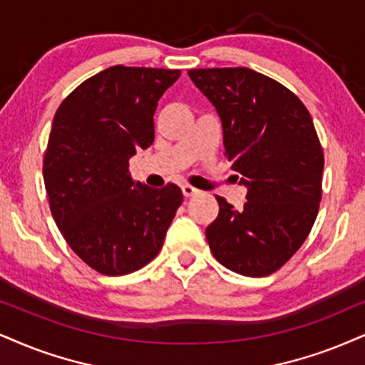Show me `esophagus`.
<instances>
[{"instance_id": "esophagus-1", "label": "esophagus", "mask_w": 365, "mask_h": 365, "mask_svg": "<svg viewBox=\"0 0 365 365\" xmlns=\"http://www.w3.org/2000/svg\"><path fill=\"white\" fill-rule=\"evenodd\" d=\"M197 191L196 187H192V186H190V184H182V195L186 196V197H191V196H195V195H197Z\"/></svg>"}]
</instances>
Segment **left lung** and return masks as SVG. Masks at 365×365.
<instances>
[{"label": "left lung", "instance_id": "left-lung-1", "mask_svg": "<svg viewBox=\"0 0 365 365\" xmlns=\"http://www.w3.org/2000/svg\"><path fill=\"white\" fill-rule=\"evenodd\" d=\"M215 106L244 208L217 196L206 227L215 259L242 276H269L307 240L322 200L323 150L307 106L289 89L247 67L187 71Z\"/></svg>", "mask_w": 365, "mask_h": 365}]
</instances>
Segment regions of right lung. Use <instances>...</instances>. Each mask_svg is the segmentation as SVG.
Here are the masks:
<instances>
[{"instance_id": "right-lung-1", "label": "right lung", "mask_w": 365, "mask_h": 365, "mask_svg": "<svg viewBox=\"0 0 365 365\" xmlns=\"http://www.w3.org/2000/svg\"><path fill=\"white\" fill-rule=\"evenodd\" d=\"M181 73L108 67L58 106L43 157L52 217L94 271L123 276L159 254L182 203L175 184L135 181L128 160L154 142L157 101Z\"/></svg>"}]
</instances>
